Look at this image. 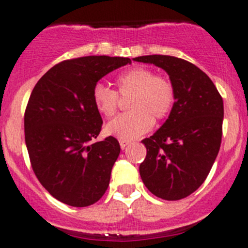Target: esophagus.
Returning a JSON list of instances; mask_svg holds the SVG:
<instances>
[{
  "mask_svg": "<svg viewBox=\"0 0 248 248\" xmlns=\"http://www.w3.org/2000/svg\"><path fill=\"white\" fill-rule=\"evenodd\" d=\"M129 144H131V141H129V140H120V146H121L122 150L126 149Z\"/></svg>",
  "mask_w": 248,
  "mask_h": 248,
  "instance_id": "esophagus-1",
  "label": "esophagus"
}]
</instances>
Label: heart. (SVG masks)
Here are the masks:
<instances>
[{
	"label": "heart",
	"mask_w": 248,
	"mask_h": 248,
	"mask_svg": "<svg viewBox=\"0 0 248 248\" xmlns=\"http://www.w3.org/2000/svg\"><path fill=\"white\" fill-rule=\"evenodd\" d=\"M117 91L122 96L132 93L128 107L132 111L115 117L106 126V133L120 140L141 137L154 126V117L162 120L169 115L175 103L174 85L168 78L155 76L145 67H132L116 78ZM92 99L103 116H114L119 94L102 82L92 90Z\"/></svg>",
	"instance_id": "heart-1"
}]
</instances>
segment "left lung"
<instances>
[{
	"mask_svg": "<svg viewBox=\"0 0 248 248\" xmlns=\"http://www.w3.org/2000/svg\"><path fill=\"white\" fill-rule=\"evenodd\" d=\"M133 60L164 69L175 89L167 121L141 141L147 152L139 167L140 176L158 198H186L202 186L218 155L223 99L211 79L186 60L167 55Z\"/></svg>",
	"mask_w": 248,
	"mask_h": 248,
	"instance_id": "obj_1",
	"label": "left lung"
}]
</instances>
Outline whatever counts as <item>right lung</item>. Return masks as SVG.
I'll return each instance as SVG.
<instances>
[{
  "label": "right lung",
  "instance_id": "add662e5",
  "mask_svg": "<svg viewBox=\"0 0 248 248\" xmlns=\"http://www.w3.org/2000/svg\"><path fill=\"white\" fill-rule=\"evenodd\" d=\"M128 63V57L66 60L34 86L25 110V142L37 179L57 201L84 207L106 193L121 147L114 137L93 141L103 121L92 90Z\"/></svg>",
  "mask_w": 248,
  "mask_h": 248
}]
</instances>
